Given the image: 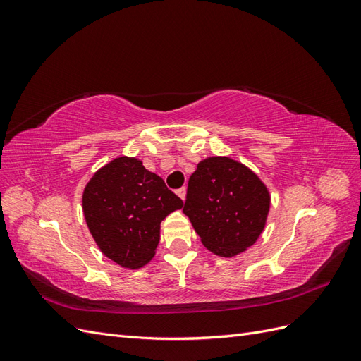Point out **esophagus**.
<instances>
[{
  "mask_svg": "<svg viewBox=\"0 0 361 361\" xmlns=\"http://www.w3.org/2000/svg\"><path fill=\"white\" fill-rule=\"evenodd\" d=\"M176 192H178V195H179V197H180L182 200H185V195H187V188L182 187V188H179Z\"/></svg>",
  "mask_w": 361,
  "mask_h": 361,
  "instance_id": "esophagus-1",
  "label": "esophagus"
}]
</instances>
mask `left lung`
<instances>
[{"mask_svg": "<svg viewBox=\"0 0 361 361\" xmlns=\"http://www.w3.org/2000/svg\"><path fill=\"white\" fill-rule=\"evenodd\" d=\"M269 202L268 188L256 173L232 158L211 157L191 174L183 214L207 250L232 257L257 241Z\"/></svg>", "mask_w": 361, "mask_h": 361, "instance_id": "obj_1", "label": "left lung"}]
</instances>
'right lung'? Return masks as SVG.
Here are the masks:
<instances>
[{
    "instance_id": "add662e5",
    "label": "right lung",
    "mask_w": 361,
    "mask_h": 361,
    "mask_svg": "<svg viewBox=\"0 0 361 361\" xmlns=\"http://www.w3.org/2000/svg\"><path fill=\"white\" fill-rule=\"evenodd\" d=\"M183 202L137 158L118 157L85 185V223L102 253L123 268L145 267L155 256L161 221Z\"/></svg>"
}]
</instances>
